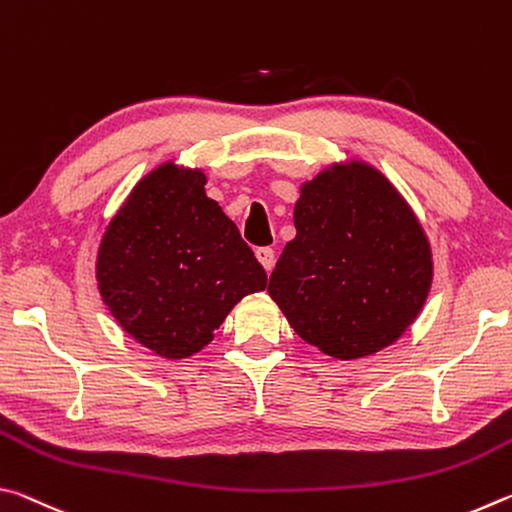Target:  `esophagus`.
I'll return each instance as SVG.
<instances>
[{
  "label": "esophagus",
  "instance_id": "34e87169",
  "mask_svg": "<svg viewBox=\"0 0 512 512\" xmlns=\"http://www.w3.org/2000/svg\"><path fill=\"white\" fill-rule=\"evenodd\" d=\"M255 257L259 259V264L264 266L266 273L273 271V266H275V253H273V248H257V250H255Z\"/></svg>",
  "mask_w": 512,
  "mask_h": 512
}]
</instances>
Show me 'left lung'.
<instances>
[{
	"label": "left lung",
	"instance_id": "1",
	"mask_svg": "<svg viewBox=\"0 0 512 512\" xmlns=\"http://www.w3.org/2000/svg\"><path fill=\"white\" fill-rule=\"evenodd\" d=\"M293 225L268 280L293 332L334 361L400 341L433 282L429 237L400 189L366 160L332 162L300 185Z\"/></svg>",
	"mask_w": 512,
	"mask_h": 512
}]
</instances>
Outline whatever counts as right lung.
Wrapping results in <instances>:
<instances>
[{
	"label": "right lung",
	"instance_id": "1",
	"mask_svg": "<svg viewBox=\"0 0 512 512\" xmlns=\"http://www.w3.org/2000/svg\"><path fill=\"white\" fill-rule=\"evenodd\" d=\"M203 169L167 160L146 173L110 216L94 275L119 327L176 361L201 352L232 307L266 289V273Z\"/></svg>",
	"mask_w": 512,
	"mask_h": 512
}]
</instances>
